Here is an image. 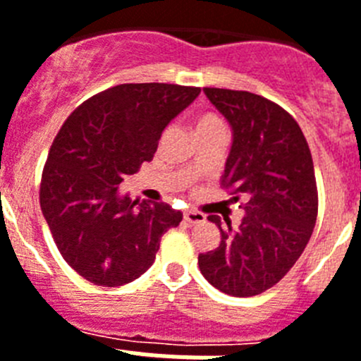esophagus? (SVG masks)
Segmentation results:
<instances>
[{"instance_id": "obj_1", "label": "esophagus", "mask_w": 361, "mask_h": 361, "mask_svg": "<svg viewBox=\"0 0 361 361\" xmlns=\"http://www.w3.org/2000/svg\"><path fill=\"white\" fill-rule=\"evenodd\" d=\"M184 220H186L188 224H200V222L206 220V216H204V213L195 212V209H186L184 212Z\"/></svg>"}]
</instances>
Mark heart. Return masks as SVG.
I'll use <instances>...</instances> for the list:
<instances>
[{
  "mask_svg": "<svg viewBox=\"0 0 361 361\" xmlns=\"http://www.w3.org/2000/svg\"><path fill=\"white\" fill-rule=\"evenodd\" d=\"M215 124H222V121L213 114H204L199 121H197V130L199 128H208V126H215Z\"/></svg>",
  "mask_w": 361,
  "mask_h": 361,
  "instance_id": "heart-1",
  "label": "heart"
}]
</instances>
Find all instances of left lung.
I'll return each mask as SVG.
<instances>
[{
    "label": "left lung",
    "instance_id": "1",
    "mask_svg": "<svg viewBox=\"0 0 361 361\" xmlns=\"http://www.w3.org/2000/svg\"><path fill=\"white\" fill-rule=\"evenodd\" d=\"M204 94L233 128L222 188L244 197L238 229L220 224V244L199 255L204 279L226 295L255 296L279 283L304 253L318 215L311 149L289 111L262 95L228 88Z\"/></svg>",
    "mask_w": 361,
    "mask_h": 361
}]
</instances>
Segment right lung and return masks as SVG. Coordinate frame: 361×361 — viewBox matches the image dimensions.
<instances>
[{
    "instance_id": "1",
    "label": "right lung",
    "mask_w": 361,
    "mask_h": 361,
    "mask_svg": "<svg viewBox=\"0 0 361 361\" xmlns=\"http://www.w3.org/2000/svg\"><path fill=\"white\" fill-rule=\"evenodd\" d=\"M200 94L197 86L126 82L79 104L44 162L39 204L57 250L88 282L117 288L155 260L161 237L183 213L166 202L119 195L152 161L162 130Z\"/></svg>"
}]
</instances>
